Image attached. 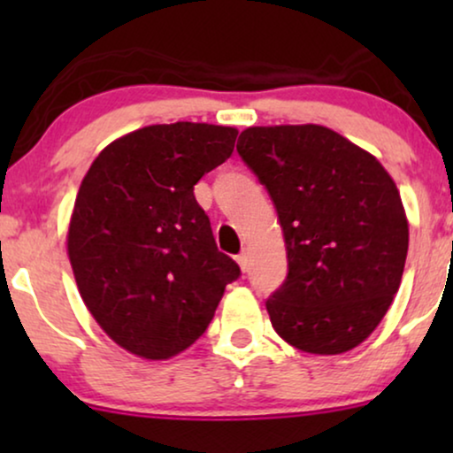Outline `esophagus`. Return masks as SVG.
I'll use <instances>...</instances> for the list:
<instances>
[{
    "mask_svg": "<svg viewBox=\"0 0 453 453\" xmlns=\"http://www.w3.org/2000/svg\"><path fill=\"white\" fill-rule=\"evenodd\" d=\"M237 264L241 265V270L247 272V268H250V256H247L245 251L239 253V256H237Z\"/></svg>",
    "mask_w": 453,
    "mask_h": 453,
    "instance_id": "34e87169",
    "label": "esophagus"
}]
</instances>
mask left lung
<instances>
[{
	"instance_id": "obj_1",
	"label": "left lung",
	"mask_w": 453,
	"mask_h": 453,
	"mask_svg": "<svg viewBox=\"0 0 453 453\" xmlns=\"http://www.w3.org/2000/svg\"><path fill=\"white\" fill-rule=\"evenodd\" d=\"M237 152L274 202L288 274L265 301L278 336L311 355L380 326L408 253L400 191L380 160L324 126L247 127Z\"/></svg>"
}]
</instances>
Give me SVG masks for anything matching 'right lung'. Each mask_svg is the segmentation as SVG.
<instances>
[{"label":"right lung","instance_id":"1","mask_svg":"<svg viewBox=\"0 0 453 453\" xmlns=\"http://www.w3.org/2000/svg\"><path fill=\"white\" fill-rule=\"evenodd\" d=\"M237 134L191 121L135 129L82 179L67 231L73 278L96 324L132 355L163 361L194 344L241 276L194 196Z\"/></svg>","mask_w":453,"mask_h":453}]
</instances>
